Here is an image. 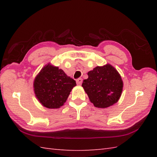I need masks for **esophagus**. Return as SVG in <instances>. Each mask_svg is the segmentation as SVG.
<instances>
[{"instance_id":"1","label":"esophagus","mask_w":157,"mask_h":157,"mask_svg":"<svg viewBox=\"0 0 157 157\" xmlns=\"http://www.w3.org/2000/svg\"><path fill=\"white\" fill-rule=\"evenodd\" d=\"M76 83H77V84H78V85H81L82 83V78H78L76 80Z\"/></svg>"}]
</instances>
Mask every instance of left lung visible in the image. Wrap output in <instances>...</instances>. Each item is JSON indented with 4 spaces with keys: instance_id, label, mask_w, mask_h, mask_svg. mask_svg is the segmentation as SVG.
Segmentation results:
<instances>
[{
    "instance_id": "1",
    "label": "left lung",
    "mask_w": 157,
    "mask_h": 157,
    "mask_svg": "<svg viewBox=\"0 0 157 157\" xmlns=\"http://www.w3.org/2000/svg\"><path fill=\"white\" fill-rule=\"evenodd\" d=\"M88 78L82 86L96 107L106 108L121 96L123 82L118 71L111 65L96 67L88 73Z\"/></svg>"
}]
</instances>
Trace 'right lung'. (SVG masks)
Masks as SVG:
<instances>
[{"label":"right lung","instance_id":"1","mask_svg":"<svg viewBox=\"0 0 157 157\" xmlns=\"http://www.w3.org/2000/svg\"><path fill=\"white\" fill-rule=\"evenodd\" d=\"M75 86L74 79L67 75L62 69L49 64L41 70L34 82L36 98L48 109H58L64 105Z\"/></svg>","mask_w":157,"mask_h":157}]
</instances>
